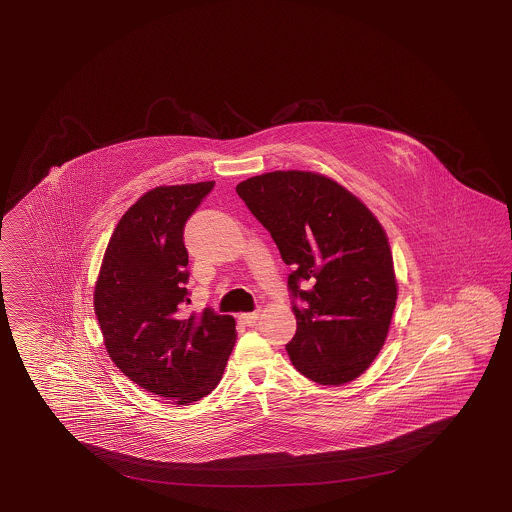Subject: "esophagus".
I'll return each instance as SVG.
<instances>
[{"mask_svg":"<svg viewBox=\"0 0 512 512\" xmlns=\"http://www.w3.org/2000/svg\"><path fill=\"white\" fill-rule=\"evenodd\" d=\"M258 318H260V313H258V311H252V313H241V315L238 316V320H240L243 326H254Z\"/></svg>","mask_w":512,"mask_h":512,"instance_id":"esophagus-1","label":"esophagus"}]
</instances>
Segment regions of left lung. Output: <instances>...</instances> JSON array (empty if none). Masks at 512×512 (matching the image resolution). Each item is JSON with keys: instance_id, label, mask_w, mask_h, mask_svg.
Segmentation results:
<instances>
[{"instance_id": "left-lung-1", "label": "left lung", "mask_w": 512, "mask_h": 512, "mask_svg": "<svg viewBox=\"0 0 512 512\" xmlns=\"http://www.w3.org/2000/svg\"><path fill=\"white\" fill-rule=\"evenodd\" d=\"M293 267L296 333L285 346L307 379L338 386L379 355L397 302L392 251L381 223L326 175H256L236 186Z\"/></svg>"}]
</instances>
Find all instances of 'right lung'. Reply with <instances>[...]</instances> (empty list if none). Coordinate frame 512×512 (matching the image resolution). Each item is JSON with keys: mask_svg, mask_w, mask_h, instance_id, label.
<instances>
[{"mask_svg": "<svg viewBox=\"0 0 512 512\" xmlns=\"http://www.w3.org/2000/svg\"><path fill=\"white\" fill-rule=\"evenodd\" d=\"M214 181L157 186L128 208L108 243L95 313L109 357L130 381L175 404L212 392L236 342V322L207 307L188 315L185 225Z\"/></svg>", "mask_w": 512, "mask_h": 512, "instance_id": "1", "label": "right lung"}]
</instances>
